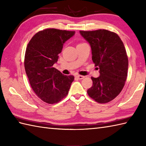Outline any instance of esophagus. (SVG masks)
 Wrapping results in <instances>:
<instances>
[{
    "mask_svg": "<svg viewBox=\"0 0 146 146\" xmlns=\"http://www.w3.org/2000/svg\"><path fill=\"white\" fill-rule=\"evenodd\" d=\"M76 78H78V80H82L85 78L84 76H82V75H76Z\"/></svg>",
    "mask_w": 146,
    "mask_h": 146,
    "instance_id": "1",
    "label": "esophagus"
}]
</instances>
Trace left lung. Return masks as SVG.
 Returning <instances> with one entry per match:
<instances>
[{
  "mask_svg": "<svg viewBox=\"0 0 146 146\" xmlns=\"http://www.w3.org/2000/svg\"><path fill=\"white\" fill-rule=\"evenodd\" d=\"M80 33L90 45L92 61L100 69V76L91 78L93 85L87 93L98 103H107L120 94L126 81L129 61L124 45L117 34L108 30Z\"/></svg>",
  "mask_w": 146,
  "mask_h": 146,
  "instance_id": "obj_1",
  "label": "left lung"
}]
</instances>
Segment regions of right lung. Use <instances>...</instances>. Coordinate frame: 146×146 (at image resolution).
<instances>
[{
	"label": "right lung",
	"instance_id": "right-lung-1",
	"mask_svg": "<svg viewBox=\"0 0 146 146\" xmlns=\"http://www.w3.org/2000/svg\"><path fill=\"white\" fill-rule=\"evenodd\" d=\"M75 31L47 29L37 33L27 46L24 67L33 91L49 104H56L68 95L73 75L66 76L53 67L64 42Z\"/></svg>",
	"mask_w": 146,
	"mask_h": 146
}]
</instances>
